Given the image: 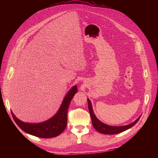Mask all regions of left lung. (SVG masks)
<instances>
[{"label":"left lung","instance_id":"left-lung-1","mask_svg":"<svg viewBox=\"0 0 158 158\" xmlns=\"http://www.w3.org/2000/svg\"><path fill=\"white\" fill-rule=\"evenodd\" d=\"M87 102H88V109L89 110V113L90 115H91V120H92V124L93 127L95 128V129L98 131L100 133L104 134H118L120 132H122L133 126L136 124L139 119H140L141 116H139L136 121L133 122L132 123L127 125V126H110L109 125H106L102 123H101L99 120L97 119V118L95 116L93 110L92 108V105L91 102H90V100L87 99Z\"/></svg>","mask_w":158,"mask_h":158}]
</instances>
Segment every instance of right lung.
<instances>
[{
	"instance_id": "right-lung-1",
	"label": "right lung",
	"mask_w": 158,
	"mask_h": 158,
	"mask_svg": "<svg viewBox=\"0 0 158 158\" xmlns=\"http://www.w3.org/2000/svg\"><path fill=\"white\" fill-rule=\"evenodd\" d=\"M77 91L76 85L74 86L65 96L61 106L57 114L42 123L31 124L24 123L18 119L11 111L12 116L15 123L24 132L41 138H54L60 134L65 129L67 122V110L71 101Z\"/></svg>"
}]
</instances>
